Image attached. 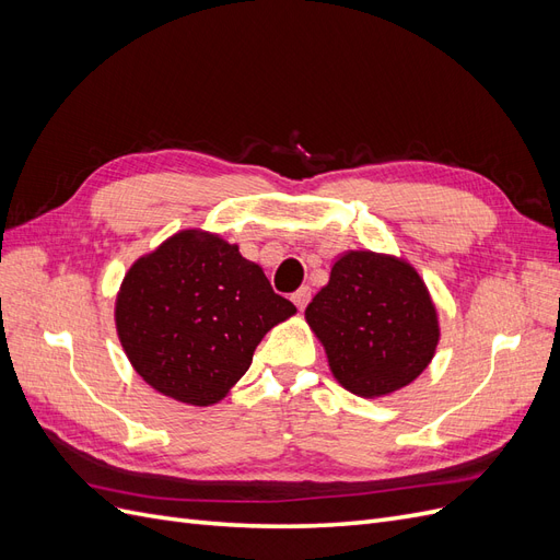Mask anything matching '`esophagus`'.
I'll use <instances>...</instances> for the list:
<instances>
[{
  "label": "esophagus",
  "mask_w": 560,
  "mask_h": 560,
  "mask_svg": "<svg viewBox=\"0 0 560 560\" xmlns=\"http://www.w3.org/2000/svg\"><path fill=\"white\" fill-rule=\"evenodd\" d=\"M292 301H294V306H296L299 311L306 308L308 301H311V287H301V290H296V292L292 294Z\"/></svg>",
  "instance_id": "1"
}]
</instances>
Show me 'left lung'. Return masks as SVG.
Segmentation results:
<instances>
[{
  "label": "left lung",
  "mask_w": 560,
  "mask_h": 560,
  "mask_svg": "<svg viewBox=\"0 0 560 560\" xmlns=\"http://www.w3.org/2000/svg\"><path fill=\"white\" fill-rule=\"evenodd\" d=\"M306 319L327 350L334 376L360 397H383L430 364L439 322L416 270L374 252H348Z\"/></svg>",
  "instance_id": "left-lung-1"
}]
</instances>
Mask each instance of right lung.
<instances>
[{"mask_svg":"<svg viewBox=\"0 0 560 560\" xmlns=\"http://www.w3.org/2000/svg\"><path fill=\"white\" fill-rule=\"evenodd\" d=\"M294 313L238 245L182 231L132 264L116 299V329L151 387L210 406L249 369L266 331Z\"/></svg>","mask_w":560,"mask_h":560,"instance_id":"1","label":"right lung"}]
</instances>
